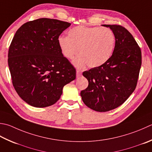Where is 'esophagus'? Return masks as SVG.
<instances>
[{
  "label": "esophagus",
  "instance_id": "obj_1",
  "mask_svg": "<svg viewBox=\"0 0 152 152\" xmlns=\"http://www.w3.org/2000/svg\"><path fill=\"white\" fill-rule=\"evenodd\" d=\"M81 74H82L81 71H80V70H76V77H77V78H78L79 76H81Z\"/></svg>",
  "mask_w": 152,
  "mask_h": 152
}]
</instances>
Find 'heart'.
<instances>
[{
    "label": "heart",
    "mask_w": 152,
    "mask_h": 152,
    "mask_svg": "<svg viewBox=\"0 0 152 152\" xmlns=\"http://www.w3.org/2000/svg\"><path fill=\"white\" fill-rule=\"evenodd\" d=\"M58 46L65 57L72 59L80 49L81 55L74 61L78 67L88 64L91 68L102 66L111 58L115 45V36L111 29L101 27L79 26L68 31V37L61 36Z\"/></svg>",
    "instance_id": "heart-1"
}]
</instances>
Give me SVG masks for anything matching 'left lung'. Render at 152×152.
<instances>
[{"instance_id": "left-lung-1", "label": "left lung", "mask_w": 152, "mask_h": 152, "mask_svg": "<svg viewBox=\"0 0 152 152\" xmlns=\"http://www.w3.org/2000/svg\"><path fill=\"white\" fill-rule=\"evenodd\" d=\"M115 36L113 55L105 64L83 72L88 86L81 91L89 108L106 112L121 105L134 91L142 64V53L132 34L119 25H103Z\"/></svg>"}]
</instances>
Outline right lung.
I'll return each mask as SVG.
<instances>
[{"instance_id": "obj_1", "label": "right lung", "mask_w": 152, "mask_h": 152, "mask_svg": "<svg viewBox=\"0 0 152 152\" xmlns=\"http://www.w3.org/2000/svg\"><path fill=\"white\" fill-rule=\"evenodd\" d=\"M71 25L39 18L23 24L9 47L8 63L12 84L22 99L46 107L60 99L64 86L76 78V69L64 57L58 39Z\"/></svg>"}]
</instances>
